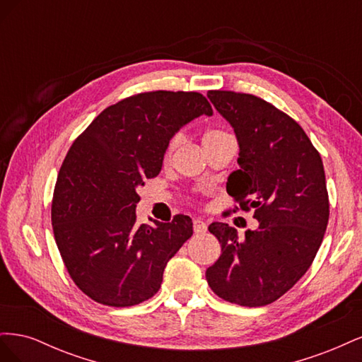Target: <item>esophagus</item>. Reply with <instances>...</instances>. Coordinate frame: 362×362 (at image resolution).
I'll return each instance as SVG.
<instances>
[{
  "mask_svg": "<svg viewBox=\"0 0 362 362\" xmlns=\"http://www.w3.org/2000/svg\"><path fill=\"white\" fill-rule=\"evenodd\" d=\"M193 231H194V234H205L206 223L204 221H201V218H196V221H193Z\"/></svg>",
  "mask_w": 362,
  "mask_h": 362,
  "instance_id": "esophagus-1",
  "label": "esophagus"
}]
</instances>
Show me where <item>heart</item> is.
Segmentation results:
<instances>
[{
  "label": "heart",
  "mask_w": 362,
  "mask_h": 362,
  "mask_svg": "<svg viewBox=\"0 0 362 362\" xmlns=\"http://www.w3.org/2000/svg\"><path fill=\"white\" fill-rule=\"evenodd\" d=\"M223 136H228V133H226V131H223V129H210V131H206L205 136H204V145L208 144V141H213V140H216V139H218V137H223ZM181 139H182V134L178 133V134H175V136L169 140L166 152H164V158L170 160V157H172V154L175 152V149H177L178 145L181 144Z\"/></svg>",
  "instance_id": "1"
}]
</instances>
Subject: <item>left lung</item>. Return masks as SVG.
<instances>
[{
  "mask_svg": "<svg viewBox=\"0 0 362 362\" xmlns=\"http://www.w3.org/2000/svg\"><path fill=\"white\" fill-rule=\"evenodd\" d=\"M238 140L240 169L226 192L234 211L254 210L255 231L213 222L222 254L205 272L211 290L231 303L264 306L310 269L329 221L322 157L302 127L261 98L233 90L206 93Z\"/></svg>",
  "mask_w": 362,
  "mask_h": 362,
  "instance_id": "obj_1",
  "label": "left lung"
}]
</instances>
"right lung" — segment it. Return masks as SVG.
<instances>
[{"mask_svg": "<svg viewBox=\"0 0 362 362\" xmlns=\"http://www.w3.org/2000/svg\"><path fill=\"white\" fill-rule=\"evenodd\" d=\"M213 108L198 92H144L98 115L75 139L54 187L51 222L69 276L98 303L154 296L168 261L193 234L189 216L137 225V189L161 170L169 140Z\"/></svg>", "mask_w": 362, "mask_h": 362, "instance_id": "obj_1", "label": "right lung"}]
</instances>
